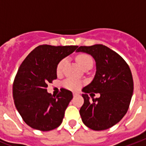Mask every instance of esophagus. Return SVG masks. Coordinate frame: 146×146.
<instances>
[{
	"instance_id": "1",
	"label": "esophagus",
	"mask_w": 146,
	"mask_h": 146,
	"mask_svg": "<svg viewBox=\"0 0 146 146\" xmlns=\"http://www.w3.org/2000/svg\"><path fill=\"white\" fill-rule=\"evenodd\" d=\"M73 96H74V97H75V96H78V94H77V93H76V92H73Z\"/></svg>"
}]
</instances>
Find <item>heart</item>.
I'll return each mask as SVG.
<instances>
[{"mask_svg":"<svg viewBox=\"0 0 146 146\" xmlns=\"http://www.w3.org/2000/svg\"><path fill=\"white\" fill-rule=\"evenodd\" d=\"M76 60H77L78 64H80V66L82 69L85 68L86 66H89V65H92V64H93L92 58L87 54H79L76 57ZM66 58L62 59L58 63L57 69H56L57 74H60L62 73L63 68H64V65L66 64ZM63 85L66 89L72 90V91H77L80 89V87L82 86V82L80 81V80H74V79H67V80L64 81Z\"/></svg>","mask_w":146,"mask_h":146,"instance_id":"b5f03b06","label":"heart"}]
</instances>
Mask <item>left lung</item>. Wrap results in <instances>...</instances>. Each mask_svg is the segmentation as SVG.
I'll use <instances>...</instances> for the list:
<instances>
[{
    "label": "left lung",
    "instance_id": "obj_1",
    "mask_svg": "<svg viewBox=\"0 0 146 146\" xmlns=\"http://www.w3.org/2000/svg\"><path fill=\"white\" fill-rule=\"evenodd\" d=\"M76 51L91 54L96 63L93 80L82 89L84 103L80 110L82 122L93 130L108 129L128 111L133 92L131 70L121 56L103 44L80 46ZM92 92L100 93V97L94 99Z\"/></svg>",
    "mask_w": 146,
    "mask_h": 146
}]
</instances>
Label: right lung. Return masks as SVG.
Returning <instances> with one entry per match:
<instances>
[{"mask_svg": "<svg viewBox=\"0 0 146 146\" xmlns=\"http://www.w3.org/2000/svg\"><path fill=\"white\" fill-rule=\"evenodd\" d=\"M77 47L39 45L19 66L13 84V97L23 120L33 129L49 131L61 124L73 94L62 88L57 96H52L47 87L57 79L58 63Z\"/></svg>", "mask_w": 146, "mask_h": 146, "instance_id": "right-lung-1", "label": "right lung"}]
</instances>
